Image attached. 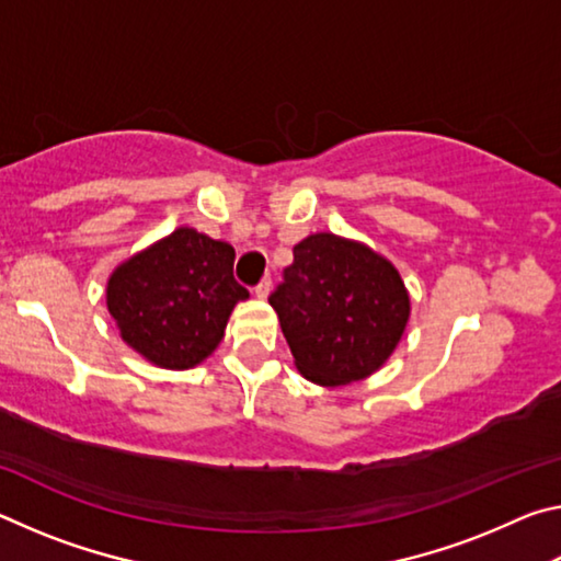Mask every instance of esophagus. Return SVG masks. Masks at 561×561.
Returning <instances> with one entry per match:
<instances>
[{
  "label": "esophagus",
  "instance_id": "34e87169",
  "mask_svg": "<svg viewBox=\"0 0 561 561\" xmlns=\"http://www.w3.org/2000/svg\"><path fill=\"white\" fill-rule=\"evenodd\" d=\"M270 291H272V279H270V277H264V279L257 284V287H254V294H257L260 299H267Z\"/></svg>",
  "mask_w": 561,
  "mask_h": 561
}]
</instances>
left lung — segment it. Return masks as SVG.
I'll list each match as a JSON object with an SVG mask.
<instances>
[{
	"label": "left lung",
	"mask_w": 561,
	"mask_h": 561,
	"mask_svg": "<svg viewBox=\"0 0 561 561\" xmlns=\"http://www.w3.org/2000/svg\"><path fill=\"white\" fill-rule=\"evenodd\" d=\"M270 304L279 314L294 364L321 386L360 381L381 368L411 311L391 262L329 232L294 247V262Z\"/></svg>",
	"instance_id": "obj_1"
}]
</instances>
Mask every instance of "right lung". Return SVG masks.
Instances as JSON below:
<instances>
[{
    "instance_id": "right-lung-1",
    "label": "right lung",
    "mask_w": 561,
    "mask_h": 561,
    "mask_svg": "<svg viewBox=\"0 0 561 561\" xmlns=\"http://www.w3.org/2000/svg\"><path fill=\"white\" fill-rule=\"evenodd\" d=\"M232 267L230 244L190 227L121 264L108 279V311L123 341L163 368L201 364L234 304L250 297Z\"/></svg>"
}]
</instances>
